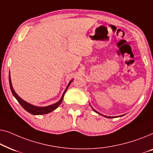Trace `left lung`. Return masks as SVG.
<instances>
[{"instance_id":"obj_1","label":"left lung","mask_w":153,"mask_h":153,"mask_svg":"<svg viewBox=\"0 0 153 153\" xmlns=\"http://www.w3.org/2000/svg\"><path fill=\"white\" fill-rule=\"evenodd\" d=\"M94 111H96V113H98V112H97V111H96L95 110V109H94ZM98 114H99V113H98ZM105 117H107V118H113V117H106V116H105Z\"/></svg>"}]
</instances>
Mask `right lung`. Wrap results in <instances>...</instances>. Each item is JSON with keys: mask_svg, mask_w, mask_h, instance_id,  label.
Returning a JSON list of instances; mask_svg holds the SVG:
<instances>
[{"mask_svg": "<svg viewBox=\"0 0 153 153\" xmlns=\"http://www.w3.org/2000/svg\"><path fill=\"white\" fill-rule=\"evenodd\" d=\"M72 80L69 83H68V87H66V89H65V91H64L63 95H62V98L60 100L58 101L57 102L55 103V104L53 105H49V106H47V107H36V106H34V105H32L30 104H29V103H27V102H25L23 100H22L19 96L17 95L16 94V92L14 91V90L13 89V87H12V82H11V79H10V76H9V82H10V89H11V91H12V93L13 94V96H14L15 98L17 100H18V102L20 103V105L21 106L23 107V108L25 109L27 112L32 114H34V115H42V114H48V113H50L51 111L55 110L56 108H57L58 107H59V105L61 104L62 102V100H63V97L64 96V94H65V92L66 90H67L68 87H69L70 84L71 83Z\"/></svg>", "mask_w": 153, "mask_h": 153, "instance_id": "obj_1", "label": "right lung"}]
</instances>
